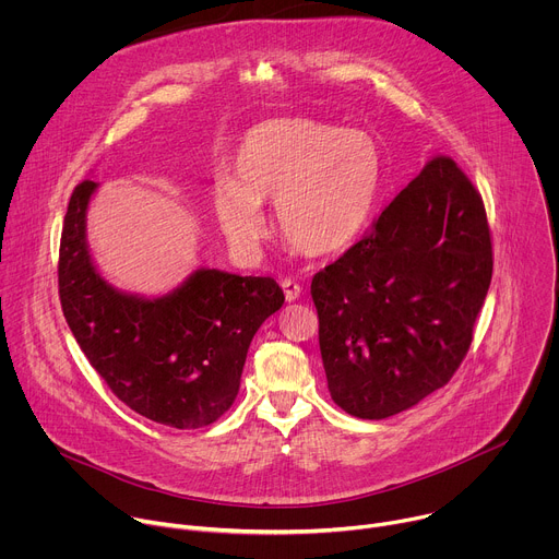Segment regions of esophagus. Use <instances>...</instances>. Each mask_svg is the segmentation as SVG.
<instances>
[{"instance_id":"obj_1","label":"esophagus","mask_w":559,"mask_h":559,"mask_svg":"<svg viewBox=\"0 0 559 559\" xmlns=\"http://www.w3.org/2000/svg\"><path fill=\"white\" fill-rule=\"evenodd\" d=\"M281 287H283V292H285L287 302H294V300H298V298H300L302 287H300L294 278H283V281H281Z\"/></svg>"}]
</instances>
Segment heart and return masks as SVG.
I'll return each mask as SVG.
<instances>
[{"label": "heart", "instance_id": "b5f03b06", "mask_svg": "<svg viewBox=\"0 0 559 559\" xmlns=\"http://www.w3.org/2000/svg\"><path fill=\"white\" fill-rule=\"evenodd\" d=\"M384 158L365 130L287 117L254 126L238 141L229 181L212 210L229 241L252 252L267 234L265 201H276L285 241L307 257H332L367 229L382 188Z\"/></svg>", "mask_w": 559, "mask_h": 559}]
</instances>
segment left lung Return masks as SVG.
I'll list each match as a JSON object with an SVG mask.
<instances>
[{
    "label": "left lung",
    "mask_w": 559,
    "mask_h": 559,
    "mask_svg": "<svg viewBox=\"0 0 559 559\" xmlns=\"http://www.w3.org/2000/svg\"><path fill=\"white\" fill-rule=\"evenodd\" d=\"M493 274L480 192L433 156L336 263L311 281L332 401L382 420L444 386Z\"/></svg>",
    "instance_id": "8db88e82"
}]
</instances>
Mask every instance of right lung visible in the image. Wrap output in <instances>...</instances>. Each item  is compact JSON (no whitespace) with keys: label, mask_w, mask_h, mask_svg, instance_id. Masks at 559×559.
Wrapping results in <instances>:
<instances>
[{"label":"right lung","mask_w":559,"mask_h":559,"mask_svg":"<svg viewBox=\"0 0 559 559\" xmlns=\"http://www.w3.org/2000/svg\"><path fill=\"white\" fill-rule=\"evenodd\" d=\"M97 183L70 197L59 246L66 323L95 371L132 412L175 429L218 420L234 403L250 343L285 302L270 276L201 267L166 296L112 287L95 267L86 214Z\"/></svg>","instance_id":"right-lung-1"}]
</instances>
